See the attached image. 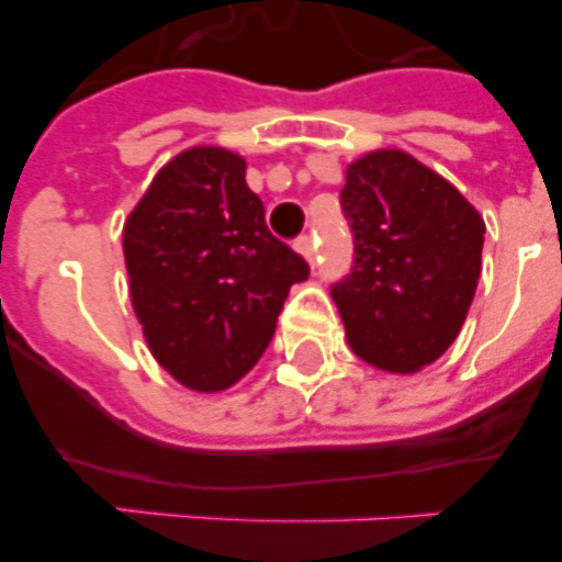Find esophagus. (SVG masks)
Instances as JSON below:
<instances>
[{
	"label": "esophagus",
	"instance_id": "34e87169",
	"mask_svg": "<svg viewBox=\"0 0 562 562\" xmlns=\"http://www.w3.org/2000/svg\"><path fill=\"white\" fill-rule=\"evenodd\" d=\"M295 247H297V252L310 258V261L315 258V238H312V236H301L295 241Z\"/></svg>",
	"mask_w": 562,
	"mask_h": 562
}]
</instances>
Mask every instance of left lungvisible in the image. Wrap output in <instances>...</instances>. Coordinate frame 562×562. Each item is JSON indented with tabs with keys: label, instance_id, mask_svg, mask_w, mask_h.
I'll return each instance as SVG.
<instances>
[{
	"label": "left lung",
	"instance_id": "obj_1",
	"mask_svg": "<svg viewBox=\"0 0 562 562\" xmlns=\"http://www.w3.org/2000/svg\"><path fill=\"white\" fill-rule=\"evenodd\" d=\"M340 207L355 256L331 297L349 346L382 371H419L448 351L473 304L484 220L402 151L349 166Z\"/></svg>",
	"mask_w": 562,
	"mask_h": 562
}]
</instances>
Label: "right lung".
Segmentation results:
<instances>
[{"instance_id": "right-lung-1", "label": "right lung", "mask_w": 562, "mask_h": 562, "mask_svg": "<svg viewBox=\"0 0 562 562\" xmlns=\"http://www.w3.org/2000/svg\"><path fill=\"white\" fill-rule=\"evenodd\" d=\"M128 290L148 349L196 391H220L258 362L290 286L310 278L301 252L270 233L225 148L173 157L123 227Z\"/></svg>"}]
</instances>
